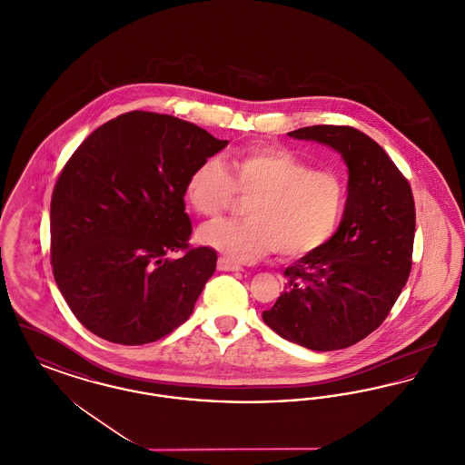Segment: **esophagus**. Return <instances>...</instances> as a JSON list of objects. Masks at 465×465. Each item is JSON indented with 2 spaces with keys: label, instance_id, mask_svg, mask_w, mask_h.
I'll list each match as a JSON object with an SVG mask.
<instances>
[{
  "label": "esophagus",
  "instance_id": "34e87169",
  "mask_svg": "<svg viewBox=\"0 0 465 465\" xmlns=\"http://www.w3.org/2000/svg\"><path fill=\"white\" fill-rule=\"evenodd\" d=\"M218 270H222V272H239V270H242V266L239 263H233L226 258H220L218 260Z\"/></svg>",
  "mask_w": 465,
  "mask_h": 465
}]
</instances>
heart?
Here are the masks:
<instances>
[{"label": "heart", "instance_id": "obj_1", "mask_svg": "<svg viewBox=\"0 0 465 465\" xmlns=\"http://www.w3.org/2000/svg\"><path fill=\"white\" fill-rule=\"evenodd\" d=\"M209 156L188 174L184 197L203 218L228 211L237 193L252 197L247 220H220L199 232V241L233 262H254L277 251L282 258H302L330 242L347 203L343 177L313 169L284 146L254 144L228 158Z\"/></svg>", "mask_w": 465, "mask_h": 465}]
</instances>
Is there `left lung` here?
I'll use <instances>...</instances> for the list:
<instances>
[{
	"label": "left lung",
	"mask_w": 465,
	"mask_h": 465,
	"mask_svg": "<svg viewBox=\"0 0 465 465\" xmlns=\"http://www.w3.org/2000/svg\"><path fill=\"white\" fill-rule=\"evenodd\" d=\"M289 135L341 153L349 167V197L330 242L286 268L284 291L263 312V321L310 351L347 349L385 321L410 277L411 186L385 150L354 127L312 125Z\"/></svg>",
	"instance_id": "obj_1"
}]
</instances>
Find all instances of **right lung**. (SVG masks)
<instances>
[{"instance_id":"obj_1","label":"right lung","mask_w":465,"mask_h":465,"mask_svg":"<svg viewBox=\"0 0 465 465\" xmlns=\"http://www.w3.org/2000/svg\"><path fill=\"white\" fill-rule=\"evenodd\" d=\"M228 141L173 114L124 113L69 156L50 202V263L74 317L113 343L174 331L216 270L192 247L184 184ZM169 252H181L169 261Z\"/></svg>"}]
</instances>
